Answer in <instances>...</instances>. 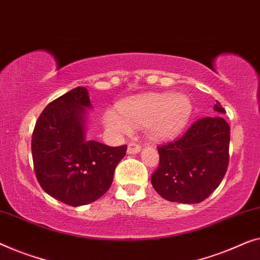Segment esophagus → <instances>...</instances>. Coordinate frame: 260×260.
Segmentation results:
<instances>
[{
    "mask_svg": "<svg viewBox=\"0 0 260 260\" xmlns=\"http://www.w3.org/2000/svg\"><path fill=\"white\" fill-rule=\"evenodd\" d=\"M141 146L139 144H135V142H131L128 145V148H127V153L128 154H137V153L140 152Z\"/></svg>",
    "mask_w": 260,
    "mask_h": 260,
    "instance_id": "obj_1",
    "label": "esophagus"
}]
</instances>
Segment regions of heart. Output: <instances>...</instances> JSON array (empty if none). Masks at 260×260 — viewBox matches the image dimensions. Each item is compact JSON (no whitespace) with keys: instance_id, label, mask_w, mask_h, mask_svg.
Listing matches in <instances>:
<instances>
[{"instance_id":"obj_1","label":"heart","mask_w":260,"mask_h":260,"mask_svg":"<svg viewBox=\"0 0 260 260\" xmlns=\"http://www.w3.org/2000/svg\"><path fill=\"white\" fill-rule=\"evenodd\" d=\"M119 113L105 114V125L118 134H127L132 126H147L155 139L171 138L187 125L192 114L191 100L186 95H146L119 105Z\"/></svg>"}]
</instances>
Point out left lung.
<instances>
[{
  "mask_svg": "<svg viewBox=\"0 0 260 260\" xmlns=\"http://www.w3.org/2000/svg\"><path fill=\"white\" fill-rule=\"evenodd\" d=\"M214 111L225 114L217 101ZM230 126L221 116L197 120L178 138L158 147L153 187L173 203L198 204L220 184L229 166Z\"/></svg>",
  "mask_w": 260,
  "mask_h": 260,
  "instance_id": "obj_1",
  "label": "left lung"
}]
</instances>
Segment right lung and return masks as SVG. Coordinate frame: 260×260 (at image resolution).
Wrapping results in <instances>:
<instances>
[{
	"mask_svg": "<svg viewBox=\"0 0 260 260\" xmlns=\"http://www.w3.org/2000/svg\"><path fill=\"white\" fill-rule=\"evenodd\" d=\"M88 90L76 87L50 102L35 123L31 154L43 191L69 206L98 200L111 187L127 146L109 147L86 139Z\"/></svg>",
	"mask_w": 260,
	"mask_h": 260,
	"instance_id": "1",
	"label": "right lung"
}]
</instances>
